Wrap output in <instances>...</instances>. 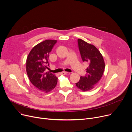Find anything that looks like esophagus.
I'll use <instances>...</instances> for the list:
<instances>
[{
    "instance_id": "esophagus-1",
    "label": "esophagus",
    "mask_w": 132,
    "mask_h": 132,
    "mask_svg": "<svg viewBox=\"0 0 132 132\" xmlns=\"http://www.w3.org/2000/svg\"><path fill=\"white\" fill-rule=\"evenodd\" d=\"M68 73V72H66V71H63L60 73V75H65L66 74Z\"/></svg>"
}]
</instances>
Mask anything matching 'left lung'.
<instances>
[{"label":"left lung","mask_w":132,"mask_h":132,"mask_svg":"<svg viewBox=\"0 0 132 132\" xmlns=\"http://www.w3.org/2000/svg\"><path fill=\"white\" fill-rule=\"evenodd\" d=\"M78 44L81 59L88 67L86 75L80 77L76 86L82 91H88L94 88L101 78L105 63L102 54L95 46L80 39H78Z\"/></svg>","instance_id":"left-lung-1"}]
</instances>
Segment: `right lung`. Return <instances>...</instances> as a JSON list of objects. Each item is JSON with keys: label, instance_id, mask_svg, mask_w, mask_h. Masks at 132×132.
Wrapping results in <instances>:
<instances>
[{"label": "right lung", "instance_id": "obj_1", "mask_svg": "<svg viewBox=\"0 0 132 132\" xmlns=\"http://www.w3.org/2000/svg\"><path fill=\"white\" fill-rule=\"evenodd\" d=\"M57 40H46L31 50L27 59L26 70L30 81L38 90L48 93L56 86L57 78L54 74L46 72L48 69L49 54Z\"/></svg>", "mask_w": 132, "mask_h": 132}]
</instances>
